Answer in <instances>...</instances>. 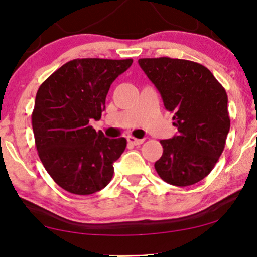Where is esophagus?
I'll list each match as a JSON object with an SVG mask.
<instances>
[{"label": "esophagus", "mask_w": 257, "mask_h": 257, "mask_svg": "<svg viewBox=\"0 0 257 257\" xmlns=\"http://www.w3.org/2000/svg\"><path fill=\"white\" fill-rule=\"evenodd\" d=\"M127 142L130 143V144H132V145H142V144L144 143V139H137V138H135V137H132V136H130V137H127Z\"/></svg>", "instance_id": "1"}]
</instances>
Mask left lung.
<instances>
[{"instance_id": "8db88e82", "label": "left lung", "mask_w": 257, "mask_h": 257, "mask_svg": "<svg viewBox=\"0 0 257 257\" xmlns=\"http://www.w3.org/2000/svg\"><path fill=\"white\" fill-rule=\"evenodd\" d=\"M144 70L173 112L178 136L160 140L163 156L154 164L167 184L185 187L206 178L226 145L230 128L226 90L206 66L187 59L140 58Z\"/></svg>"}]
</instances>
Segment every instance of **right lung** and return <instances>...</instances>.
<instances>
[{
    "mask_svg": "<svg viewBox=\"0 0 257 257\" xmlns=\"http://www.w3.org/2000/svg\"><path fill=\"white\" fill-rule=\"evenodd\" d=\"M133 62L77 58L38 87L31 122L38 157L59 187L77 195L93 194L113 177V163L125 138L110 139L89 122L99 120L111 84Z\"/></svg>",
    "mask_w": 257,
    "mask_h": 257,
    "instance_id": "obj_1",
    "label": "right lung"
}]
</instances>
